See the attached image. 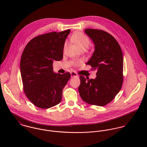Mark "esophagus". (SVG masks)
Instances as JSON below:
<instances>
[{"label":"esophagus","mask_w":147,"mask_h":147,"mask_svg":"<svg viewBox=\"0 0 147 147\" xmlns=\"http://www.w3.org/2000/svg\"><path fill=\"white\" fill-rule=\"evenodd\" d=\"M71 78L77 77L78 76V74L75 72H71Z\"/></svg>","instance_id":"obj_1"}]
</instances>
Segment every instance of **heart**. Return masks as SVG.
Here are the masks:
<instances>
[{"label":"heart","instance_id":"b5f03b06","mask_svg":"<svg viewBox=\"0 0 147 147\" xmlns=\"http://www.w3.org/2000/svg\"><path fill=\"white\" fill-rule=\"evenodd\" d=\"M72 41L74 42L80 50H85L88 48L90 45V40L89 38L82 33H75L71 38ZM66 46V43L65 44V47ZM82 62L81 61H79L75 62L74 64L75 65H79L82 64Z\"/></svg>","mask_w":147,"mask_h":147}]
</instances>
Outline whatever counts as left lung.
I'll return each instance as SVG.
<instances>
[{
  "label": "left lung",
  "instance_id": "left-lung-1",
  "mask_svg": "<svg viewBox=\"0 0 147 147\" xmlns=\"http://www.w3.org/2000/svg\"><path fill=\"white\" fill-rule=\"evenodd\" d=\"M94 51L86 64L97 71L94 79L80 76L79 92L82 100L90 105L103 106L110 102L120 91L123 83V57L117 40L107 32L86 29Z\"/></svg>",
  "mask_w": 147,
  "mask_h": 147
}]
</instances>
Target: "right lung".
Here are the masks:
<instances>
[{
	"label": "right lung",
	"mask_w": 147,
	"mask_h": 147,
	"mask_svg": "<svg viewBox=\"0 0 147 147\" xmlns=\"http://www.w3.org/2000/svg\"><path fill=\"white\" fill-rule=\"evenodd\" d=\"M69 33L68 29L38 36L31 40L23 51L20 72L24 91L38 107L50 108L62 100L63 89L71 75L55 73L53 63L62 59L64 43Z\"/></svg>",
	"instance_id": "right-lung-1"
}]
</instances>
